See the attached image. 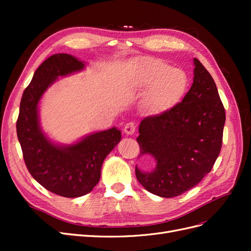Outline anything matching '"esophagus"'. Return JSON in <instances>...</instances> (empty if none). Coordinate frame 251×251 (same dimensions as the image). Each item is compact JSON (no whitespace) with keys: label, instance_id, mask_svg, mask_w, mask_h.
Segmentation results:
<instances>
[{"label":"esophagus","instance_id":"1","mask_svg":"<svg viewBox=\"0 0 251 251\" xmlns=\"http://www.w3.org/2000/svg\"><path fill=\"white\" fill-rule=\"evenodd\" d=\"M136 130V126L133 124V123H128L125 126V128H124V132L126 134V135H133L134 132Z\"/></svg>","mask_w":251,"mask_h":251}]
</instances>
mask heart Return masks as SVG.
I'll list each match as a JSON object with an SVG mask.
<instances>
[{"label": "heart", "mask_w": 251, "mask_h": 251, "mask_svg": "<svg viewBox=\"0 0 251 251\" xmlns=\"http://www.w3.org/2000/svg\"><path fill=\"white\" fill-rule=\"evenodd\" d=\"M136 83L148 89L144 97V105L154 115L172 109L187 87V77L180 69L155 58H142L136 63Z\"/></svg>", "instance_id": "1"}]
</instances>
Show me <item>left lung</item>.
Segmentation results:
<instances>
[{
	"label": "left lung",
	"instance_id": "1",
	"mask_svg": "<svg viewBox=\"0 0 251 251\" xmlns=\"http://www.w3.org/2000/svg\"><path fill=\"white\" fill-rule=\"evenodd\" d=\"M194 82L181 102L144 118L137 142L155 159L153 172L135 174L150 193L173 198L196 186L211 171L222 148L225 110L209 72L194 58Z\"/></svg>",
	"mask_w": 251,
	"mask_h": 251
}]
</instances>
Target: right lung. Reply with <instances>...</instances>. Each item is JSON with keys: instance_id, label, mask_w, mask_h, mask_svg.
I'll return each mask as SVG.
<instances>
[{"instance_id": "obj_1", "label": "right lung", "mask_w": 251, "mask_h": 251, "mask_svg": "<svg viewBox=\"0 0 251 251\" xmlns=\"http://www.w3.org/2000/svg\"><path fill=\"white\" fill-rule=\"evenodd\" d=\"M85 63L66 53L48 57L23 93L17 134L31 176L49 192L66 198L87 195L100 179L103 160L121 139L117 127L90 134L76 143L59 146L42 131L39 102L58 76L81 71Z\"/></svg>"}]
</instances>
